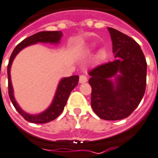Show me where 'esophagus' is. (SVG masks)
Returning <instances> with one entry per match:
<instances>
[{
	"label": "esophagus",
	"instance_id": "obj_1",
	"mask_svg": "<svg viewBox=\"0 0 158 158\" xmlns=\"http://www.w3.org/2000/svg\"><path fill=\"white\" fill-rule=\"evenodd\" d=\"M88 81V78L86 77L85 75H81L80 77H79V81H80V83H84L86 81Z\"/></svg>",
	"mask_w": 158,
	"mask_h": 158
}]
</instances>
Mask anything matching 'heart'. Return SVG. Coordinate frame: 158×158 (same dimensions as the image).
<instances>
[{"label": "heart", "instance_id": "1", "mask_svg": "<svg viewBox=\"0 0 158 158\" xmlns=\"http://www.w3.org/2000/svg\"><path fill=\"white\" fill-rule=\"evenodd\" d=\"M104 56H105V52L104 51H101V52H99V56L100 57H103Z\"/></svg>", "mask_w": 158, "mask_h": 158}]
</instances>
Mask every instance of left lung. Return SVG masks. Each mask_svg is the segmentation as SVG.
<instances>
[{
  "mask_svg": "<svg viewBox=\"0 0 158 158\" xmlns=\"http://www.w3.org/2000/svg\"><path fill=\"white\" fill-rule=\"evenodd\" d=\"M107 29L115 60L89 72L91 106L102 119L118 120L128 117L141 102L146 87L147 64L135 40L116 29Z\"/></svg>",
  "mask_w": 158,
  "mask_h": 158,
  "instance_id": "8db88e82",
  "label": "left lung"
}]
</instances>
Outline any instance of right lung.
Listing matches in <instances>:
<instances>
[{"mask_svg":"<svg viewBox=\"0 0 158 158\" xmlns=\"http://www.w3.org/2000/svg\"><path fill=\"white\" fill-rule=\"evenodd\" d=\"M63 36L62 31H40L36 34L28 37L27 39L21 41L16 47L15 48L14 52H12L10 56V59L8 62L7 65V79H8V94L10 98L11 102L15 107V109L18 111L23 118L26 120L31 123H36V124H44L52 121L53 119L57 118L61 113L63 112L64 108L66 102L68 101V98L69 96V94L71 93L75 87L78 84L79 81V77L78 76H72L69 77H65L63 78L58 84V87L56 89L55 97L53 99L52 105L48 107L46 110L41 113L40 114L36 115H31L25 113L24 111L19 107L18 103L16 102L14 96V90H13V86L11 82L10 77V69L12 63L15 59L16 55L19 53L23 48L31 45L33 44H37L39 42L41 43H52V44H57L60 41L61 38Z\"/></svg>","mask_w":158,"mask_h":158,"instance_id":"obj_1","label":"right lung"}]
</instances>
